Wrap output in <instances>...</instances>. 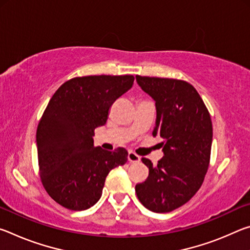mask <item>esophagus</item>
<instances>
[{"label": "esophagus", "mask_w": 250, "mask_h": 250, "mask_svg": "<svg viewBox=\"0 0 250 250\" xmlns=\"http://www.w3.org/2000/svg\"><path fill=\"white\" fill-rule=\"evenodd\" d=\"M128 161H129V162H131V163L139 162V161H140V156H139L137 153H134L133 151H129Z\"/></svg>", "instance_id": "34e87169"}]
</instances>
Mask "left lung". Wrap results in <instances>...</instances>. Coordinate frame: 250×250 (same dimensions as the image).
<instances>
[{"label":"left lung","instance_id":"8db88e82","mask_svg":"<svg viewBox=\"0 0 250 250\" xmlns=\"http://www.w3.org/2000/svg\"><path fill=\"white\" fill-rule=\"evenodd\" d=\"M155 100L156 122L152 135L164 139V155L156 166L149 159V176L135 185L139 201L154 213L179 208L195 195L209 167L213 125L204 101L184 80L135 76Z\"/></svg>","mask_w":250,"mask_h":250}]
</instances>
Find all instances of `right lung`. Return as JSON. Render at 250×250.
Instances as JSON below:
<instances>
[{"label": "right lung", "instance_id": "1", "mask_svg": "<svg viewBox=\"0 0 250 250\" xmlns=\"http://www.w3.org/2000/svg\"><path fill=\"white\" fill-rule=\"evenodd\" d=\"M133 82L132 75L75 77L50 98L36 131L39 171L45 191L65 208L94 206L108 173L128 161L125 147L105 151L94 146L92 137Z\"/></svg>", "mask_w": 250, "mask_h": 250}]
</instances>
